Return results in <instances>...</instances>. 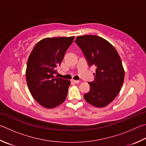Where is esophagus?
I'll return each mask as SVG.
<instances>
[{
  "mask_svg": "<svg viewBox=\"0 0 146 146\" xmlns=\"http://www.w3.org/2000/svg\"><path fill=\"white\" fill-rule=\"evenodd\" d=\"M71 82L73 83H79V81L74 80H71Z\"/></svg>",
  "mask_w": 146,
  "mask_h": 146,
  "instance_id": "1",
  "label": "esophagus"
}]
</instances>
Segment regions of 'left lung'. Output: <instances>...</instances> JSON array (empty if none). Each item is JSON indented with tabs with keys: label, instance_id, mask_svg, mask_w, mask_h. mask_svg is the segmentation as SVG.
I'll return each mask as SVG.
<instances>
[{
	"label": "left lung",
	"instance_id": "left-lung-1",
	"mask_svg": "<svg viewBox=\"0 0 146 146\" xmlns=\"http://www.w3.org/2000/svg\"><path fill=\"white\" fill-rule=\"evenodd\" d=\"M75 42L88 65L96 66L95 80L88 83L90 91L84 98L92 106L103 108L113 101L123 84L124 70L121 57L110 43L98 36H79Z\"/></svg>",
	"mask_w": 146,
	"mask_h": 146
}]
</instances>
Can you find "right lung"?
<instances>
[{
	"instance_id": "1",
	"label": "right lung",
	"mask_w": 146,
	"mask_h": 146,
	"mask_svg": "<svg viewBox=\"0 0 146 146\" xmlns=\"http://www.w3.org/2000/svg\"><path fill=\"white\" fill-rule=\"evenodd\" d=\"M74 39V36L44 38L36 44L28 58V88L36 101L46 108L60 105L67 96L70 81L55 74Z\"/></svg>"
}]
</instances>
